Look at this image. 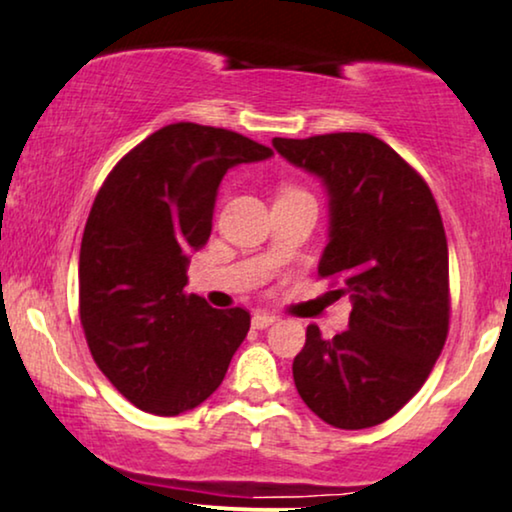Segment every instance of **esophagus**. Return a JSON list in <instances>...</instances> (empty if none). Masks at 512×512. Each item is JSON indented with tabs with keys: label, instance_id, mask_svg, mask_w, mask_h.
<instances>
[{
	"label": "esophagus",
	"instance_id": "34e87169",
	"mask_svg": "<svg viewBox=\"0 0 512 512\" xmlns=\"http://www.w3.org/2000/svg\"><path fill=\"white\" fill-rule=\"evenodd\" d=\"M277 317L270 315V313H256L254 317H251V327L254 329H268L270 324H275Z\"/></svg>",
	"mask_w": 512,
	"mask_h": 512
}]
</instances>
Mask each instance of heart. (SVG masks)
<instances>
[{"label": "heart", "instance_id": "obj_1", "mask_svg": "<svg viewBox=\"0 0 512 512\" xmlns=\"http://www.w3.org/2000/svg\"><path fill=\"white\" fill-rule=\"evenodd\" d=\"M289 190H294V188H284V190H282V192H289Z\"/></svg>", "mask_w": 512, "mask_h": 512}]
</instances>
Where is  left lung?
I'll return each instance as SVG.
<instances>
[{
    "label": "left lung",
    "mask_w": 512,
    "mask_h": 512,
    "mask_svg": "<svg viewBox=\"0 0 512 512\" xmlns=\"http://www.w3.org/2000/svg\"><path fill=\"white\" fill-rule=\"evenodd\" d=\"M275 150L329 195V244L317 265L353 301L348 331L310 324L294 357L301 400L343 430L378 426L418 390L449 331V251L428 183L371 134L275 138Z\"/></svg>",
    "instance_id": "left-lung-1"
}]
</instances>
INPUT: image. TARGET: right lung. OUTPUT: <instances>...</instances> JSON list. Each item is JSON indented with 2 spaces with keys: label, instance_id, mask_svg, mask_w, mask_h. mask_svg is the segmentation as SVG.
<instances>
[{
  "label": "right lung",
  "instance_id": "1",
  "mask_svg": "<svg viewBox=\"0 0 512 512\" xmlns=\"http://www.w3.org/2000/svg\"><path fill=\"white\" fill-rule=\"evenodd\" d=\"M268 157L235 131L178 122L126 152L98 190L79 249V320L98 369L134 407L195 409L247 338V310L183 289L225 171Z\"/></svg>",
  "mask_w": 512,
  "mask_h": 512
}]
</instances>
